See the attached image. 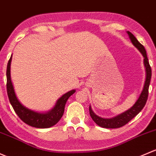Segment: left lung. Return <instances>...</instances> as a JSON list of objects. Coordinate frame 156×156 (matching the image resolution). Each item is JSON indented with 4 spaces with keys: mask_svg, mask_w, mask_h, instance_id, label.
<instances>
[{
    "mask_svg": "<svg viewBox=\"0 0 156 156\" xmlns=\"http://www.w3.org/2000/svg\"><path fill=\"white\" fill-rule=\"evenodd\" d=\"M127 33H128V36H129L131 43L140 52V53L142 54V55L144 58V63L146 68V73H147V75H146L145 83H144V89H143V91H141L140 95L138 98L137 101L135 102V104L133 105V107H131L129 110H126L124 113L119 114V115H116V116L113 117V118L105 119L98 116V115H96L92 111L91 106H89V113L91 119H92L93 121L98 126L102 127V128H120V127L124 126L125 125H126L128 122L131 121L134 117H135L142 110V109L144 108L146 103H147V98H148L149 87H150L151 76H152V70H151V67L150 65V63H149L148 58H147V52H146V49L144 48V46L137 41V38L131 32L127 31Z\"/></svg>",
    "mask_w": 156,
    "mask_h": 156,
    "instance_id": "left-lung-1",
    "label": "left lung"
}]
</instances>
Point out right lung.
Wrapping results in <instances>:
<instances>
[{
  "mask_svg": "<svg viewBox=\"0 0 156 156\" xmlns=\"http://www.w3.org/2000/svg\"><path fill=\"white\" fill-rule=\"evenodd\" d=\"M12 55L9 58L6 67V90L8 98L16 113L25 123L28 126L37 128H46L55 126L58 122L65 112V107L67 99L75 93V89L68 91L62 95L56 102L53 108L46 113H38L27 108L22 105L17 98L14 91L13 85L10 76V65Z\"/></svg>",
  "mask_w": 156,
  "mask_h": 156,
  "instance_id": "right-lung-1",
  "label": "right lung"
}]
</instances>
